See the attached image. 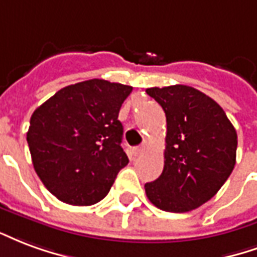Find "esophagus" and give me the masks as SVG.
Segmentation results:
<instances>
[{"mask_svg": "<svg viewBox=\"0 0 257 257\" xmlns=\"http://www.w3.org/2000/svg\"><path fill=\"white\" fill-rule=\"evenodd\" d=\"M144 148H145V142H144V144H142L141 147H136V148H133V153H134V155H140V153H141L142 151H144Z\"/></svg>", "mask_w": 257, "mask_h": 257, "instance_id": "obj_1", "label": "esophagus"}]
</instances>
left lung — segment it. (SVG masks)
<instances>
[{
	"mask_svg": "<svg viewBox=\"0 0 257 257\" xmlns=\"http://www.w3.org/2000/svg\"><path fill=\"white\" fill-rule=\"evenodd\" d=\"M167 119L164 168L145 183L153 205L167 212L196 209L218 193L235 166L237 133L216 101L185 85L151 87Z\"/></svg>",
	"mask_w": 257,
	"mask_h": 257,
	"instance_id": "left-lung-1",
	"label": "left lung"
}]
</instances>
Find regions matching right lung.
Returning a JSON list of instances; mask_svg holds the SVG:
<instances>
[{"label":"right lung","instance_id":"obj_1","mask_svg":"<svg viewBox=\"0 0 257 257\" xmlns=\"http://www.w3.org/2000/svg\"><path fill=\"white\" fill-rule=\"evenodd\" d=\"M133 87L90 79L59 90L34 110L27 131L34 170L63 203L105 197L128 157L119 110Z\"/></svg>","mask_w":257,"mask_h":257}]
</instances>
